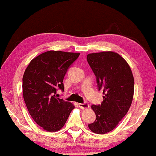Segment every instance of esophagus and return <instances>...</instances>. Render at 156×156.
Here are the masks:
<instances>
[{"label": "esophagus", "mask_w": 156, "mask_h": 156, "mask_svg": "<svg viewBox=\"0 0 156 156\" xmlns=\"http://www.w3.org/2000/svg\"><path fill=\"white\" fill-rule=\"evenodd\" d=\"M79 105V107L81 109H88L89 108V105L88 104V103H79L78 104Z\"/></svg>", "instance_id": "obj_1"}]
</instances>
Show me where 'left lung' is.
Returning a JSON list of instances; mask_svg holds the SVG:
<instances>
[{
    "label": "left lung",
    "mask_w": 156,
    "mask_h": 156,
    "mask_svg": "<svg viewBox=\"0 0 156 156\" xmlns=\"http://www.w3.org/2000/svg\"><path fill=\"white\" fill-rule=\"evenodd\" d=\"M87 61L96 76L98 90H102L101 105H91L96 115L88 128L102 135L113 130L126 116L134 95V77L127 61L118 53L106 51L87 55Z\"/></svg>",
    "instance_id": "8db88e82"
}]
</instances>
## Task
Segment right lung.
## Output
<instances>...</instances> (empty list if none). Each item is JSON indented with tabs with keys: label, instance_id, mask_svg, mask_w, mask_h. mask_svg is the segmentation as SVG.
Masks as SVG:
<instances>
[{
	"label": "right lung",
	"instance_id": "1",
	"mask_svg": "<svg viewBox=\"0 0 156 156\" xmlns=\"http://www.w3.org/2000/svg\"><path fill=\"white\" fill-rule=\"evenodd\" d=\"M80 53L48 51L31 60L23 76V96L30 115L47 132H56L66 124L73 103L56 97L64 90L63 78Z\"/></svg>",
	"mask_w": 156,
	"mask_h": 156
}]
</instances>
